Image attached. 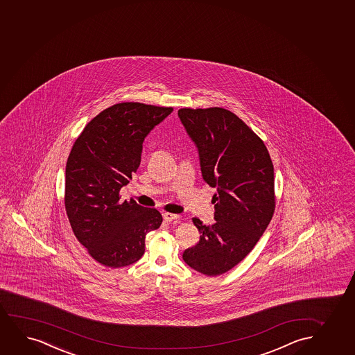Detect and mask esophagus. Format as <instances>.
Instances as JSON below:
<instances>
[{"mask_svg": "<svg viewBox=\"0 0 355 355\" xmlns=\"http://www.w3.org/2000/svg\"><path fill=\"white\" fill-rule=\"evenodd\" d=\"M162 216H164V220L166 223H172V221H177V220L180 219V215L172 214V213H164Z\"/></svg>", "mask_w": 355, "mask_h": 355, "instance_id": "esophagus-1", "label": "esophagus"}]
</instances>
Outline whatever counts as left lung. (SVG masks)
<instances>
[{"mask_svg": "<svg viewBox=\"0 0 355 355\" xmlns=\"http://www.w3.org/2000/svg\"><path fill=\"white\" fill-rule=\"evenodd\" d=\"M196 144L203 180L216 188L214 225L193 218L200 241L184 262L207 276L227 272L257 244L275 211L274 166L267 147L245 123L223 107L178 110Z\"/></svg>", "mask_w": 355, "mask_h": 355, "instance_id": "1", "label": "left lung"}]
</instances>
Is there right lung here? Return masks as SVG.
I'll use <instances>...</instances> for the list:
<instances>
[{"label":"right lung","mask_w":355,"mask_h":355,"mask_svg":"<svg viewBox=\"0 0 355 355\" xmlns=\"http://www.w3.org/2000/svg\"><path fill=\"white\" fill-rule=\"evenodd\" d=\"M172 107L119 103L87 123L67 160L64 206L76 239L101 266H130L145 254L147 233L162 216L119 191L140 166L142 144Z\"/></svg>","instance_id":"1"}]
</instances>
